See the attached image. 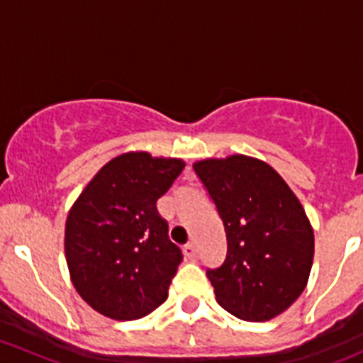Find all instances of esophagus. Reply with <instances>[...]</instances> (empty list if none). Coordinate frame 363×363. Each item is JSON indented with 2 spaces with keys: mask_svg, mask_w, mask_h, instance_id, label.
<instances>
[{
  "mask_svg": "<svg viewBox=\"0 0 363 363\" xmlns=\"http://www.w3.org/2000/svg\"><path fill=\"white\" fill-rule=\"evenodd\" d=\"M184 252H186V256H188L189 259H195L196 255H199V250H196L195 244L189 242V244H186V246H184Z\"/></svg>",
  "mask_w": 363,
  "mask_h": 363,
  "instance_id": "1",
  "label": "esophagus"
}]
</instances>
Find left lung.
Instances as JSON below:
<instances>
[{
  "label": "left lung",
  "instance_id": "8db88e82",
  "mask_svg": "<svg viewBox=\"0 0 363 363\" xmlns=\"http://www.w3.org/2000/svg\"><path fill=\"white\" fill-rule=\"evenodd\" d=\"M226 233V258L207 269L216 300L246 321L286 311L309 279L314 233L295 193L265 161L244 155L193 164Z\"/></svg>",
  "mask_w": 363,
  "mask_h": 363
}]
</instances>
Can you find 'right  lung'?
Returning <instances> with one entry per match:
<instances>
[{"label":"right lung","mask_w":363,"mask_h":363,"mask_svg":"<svg viewBox=\"0 0 363 363\" xmlns=\"http://www.w3.org/2000/svg\"><path fill=\"white\" fill-rule=\"evenodd\" d=\"M184 161L126 152L108 161L69 208L65 255L79 295L104 316H147L167 300L182 252L156 202Z\"/></svg>","instance_id":"add662e5"}]
</instances>
